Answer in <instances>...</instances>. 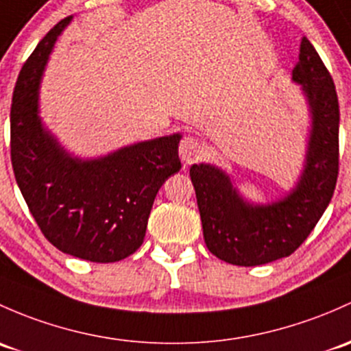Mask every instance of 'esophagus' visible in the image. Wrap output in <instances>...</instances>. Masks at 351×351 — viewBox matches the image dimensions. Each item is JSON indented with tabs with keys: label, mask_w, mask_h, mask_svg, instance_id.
Instances as JSON below:
<instances>
[{
	"label": "esophagus",
	"mask_w": 351,
	"mask_h": 351,
	"mask_svg": "<svg viewBox=\"0 0 351 351\" xmlns=\"http://www.w3.org/2000/svg\"><path fill=\"white\" fill-rule=\"evenodd\" d=\"M180 158L185 165H191L195 161L200 160L204 156L205 147L198 139L195 138H185L182 143H180Z\"/></svg>",
	"instance_id": "34e87169"
}]
</instances>
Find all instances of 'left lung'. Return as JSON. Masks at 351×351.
Wrapping results in <instances>:
<instances>
[{"label": "left lung", "mask_w": 351, "mask_h": 351, "mask_svg": "<svg viewBox=\"0 0 351 351\" xmlns=\"http://www.w3.org/2000/svg\"><path fill=\"white\" fill-rule=\"evenodd\" d=\"M293 82L309 110L306 156L296 185L269 204L243 198L227 171L210 163L190 168L206 247L228 264L252 267L291 256L306 241L333 197L338 178L340 108L333 79L306 36Z\"/></svg>", "instance_id": "left-lung-1"}]
</instances>
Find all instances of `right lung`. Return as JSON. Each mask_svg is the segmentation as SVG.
<instances>
[{
    "mask_svg": "<svg viewBox=\"0 0 351 351\" xmlns=\"http://www.w3.org/2000/svg\"><path fill=\"white\" fill-rule=\"evenodd\" d=\"M73 16L43 36L21 69L11 104V165L33 219L69 256L117 263L141 247L158 190L180 171L175 132L106 156L69 153L43 126L40 84L55 42Z\"/></svg>",
    "mask_w": 351,
    "mask_h": 351,
    "instance_id": "right-lung-1",
    "label": "right lung"
}]
</instances>
